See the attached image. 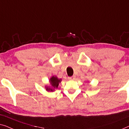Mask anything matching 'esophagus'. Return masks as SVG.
<instances>
[{"mask_svg": "<svg viewBox=\"0 0 129 129\" xmlns=\"http://www.w3.org/2000/svg\"><path fill=\"white\" fill-rule=\"evenodd\" d=\"M68 79L69 80H74L75 79V76H72V77H69L68 78Z\"/></svg>", "mask_w": 129, "mask_h": 129, "instance_id": "34e87169", "label": "esophagus"}]
</instances>
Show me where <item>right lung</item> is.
Here are the masks:
<instances>
[{
  "label": "right lung",
  "instance_id": "obj_1",
  "mask_svg": "<svg viewBox=\"0 0 129 129\" xmlns=\"http://www.w3.org/2000/svg\"><path fill=\"white\" fill-rule=\"evenodd\" d=\"M61 79H58L56 76H52L50 79V84L51 85V87H47L46 86V90L47 91L53 92L54 89L58 88L59 83L61 82Z\"/></svg>",
  "mask_w": 129,
  "mask_h": 129
}]
</instances>
